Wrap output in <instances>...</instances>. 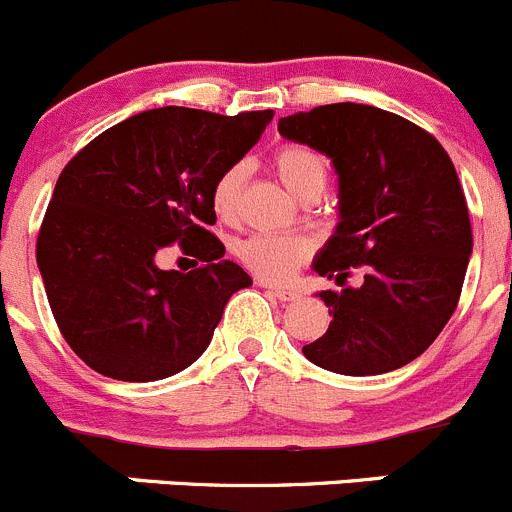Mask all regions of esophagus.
I'll return each mask as SVG.
<instances>
[{
	"instance_id": "34e87169",
	"label": "esophagus",
	"mask_w": 512,
	"mask_h": 512,
	"mask_svg": "<svg viewBox=\"0 0 512 512\" xmlns=\"http://www.w3.org/2000/svg\"><path fill=\"white\" fill-rule=\"evenodd\" d=\"M261 286L268 288V291H271L273 296H276L281 303H291V301H296V298H298V291H291V288L271 286V283H261Z\"/></svg>"
}]
</instances>
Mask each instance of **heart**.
Wrapping results in <instances>:
<instances>
[{
  "instance_id": "b5f03b06",
  "label": "heart",
  "mask_w": 512,
  "mask_h": 512,
  "mask_svg": "<svg viewBox=\"0 0 512 512\" xmlns=\"http://www.w3.org/2000/svg\"><path fill=\"white\" fill-rule=\"evenodd\" d=\"M273 169H276L281 184L296 196L298 201H318L326 194L328 159L321 151L303 144H286L273 154ZM246 164H231L216 176L211 189V206L221 221H236L241 209V194L246 184ZM236 256L251 273L263 281L283 283L293 276L301 263L311 256V244L301 236H273L254 234L236 244Z\"/></svg>"
}]
</instances>
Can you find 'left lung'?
<instances>
[{
	"label": "left lung",
	"mask_w": 512,
	"mask_h": 512,
	"mask_svg": "<svg viewBox=\"0 0 512 512\" xmlns=\"http://www.w3.org/2000/svg\"><path fill=\"white\" fill-rule=\"evenodd\" d=\"M286 139L331 159L336 234L313 261L318 276L363 283L321 291L333 316L303 356L343 376H378L421 356L458 306L473 254L458 174L433 134L368 104H326L278 121Z\"/></svg>",
	"instance_id": "left-lung-1"
}]
</instances>
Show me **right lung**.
<instances>
[{"instance_id":"obj_1","label":"right lung","mask_w":512,"mask_h":512,"mask_svg":"<svg viewBox=\"0 0 512 512\" xmlns=\"http://www.w3.org/2000/svg\"><path fill=\"white\" fill-rule=\"evenodd\" d=\"M271 119V109L221 116L161 106L106 129L64 166L37 263L54 321L86 366L146 383L184 371L206 351L229 298L251 286L209 231L211 189ZM171 243L205 266L159 269Z\"/></svg>"}]
</instances>
